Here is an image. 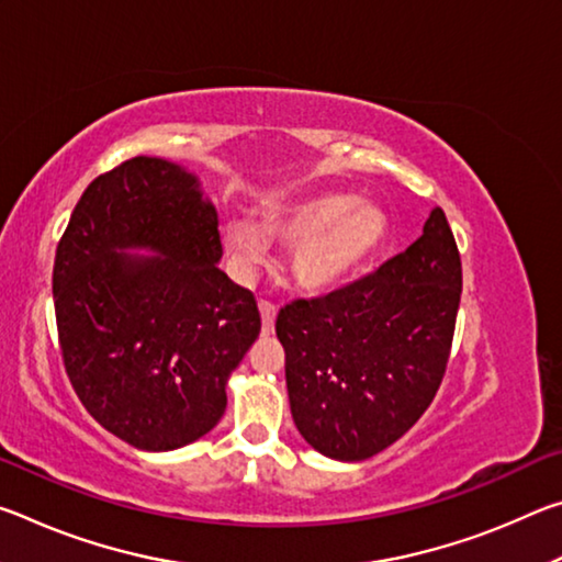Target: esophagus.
<instances>
[{"instance_id":"esophagus-1","label":"esophagus","mask_w":562,"mask_h":562,"mask_svg":"<svg viewBox=\"0 0 562 562\" xmlns=\"http://www.w3.org/2000/svg\"><path fill=\"white\" fill-rule=\"evenodd\" d=\"M274 315H278V312H274V307L270 302H260V317H262V331L265 335H270V331L274 329Z\"/></svg>"}]
</instances>
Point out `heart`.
Listing matches in <instances>:
<instances>
[{"label":"heart","instance_id":"obj_1","mask_svg":"<svg viewBox=\"0 0 562 562\" xmlns=\"http://www.w3.org/2000/svg\"><path fill=\"white\" fill-rule=\"evenodd\" d=\"M270 240L292 247L290 274L310 294L345 288L372 265L389 240V215L345 190L270 203L260 223L225 227V252L240 280H252L270 258Z\"/></svg>","mask_w":562,"mask_h":562}]
</instances>
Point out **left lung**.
I'll return each mask as SVG.
<instances>
[{
  "label": "left lung",
  "instance_id": "left-lung-1",
  "mask_svg": "<svg viewBox=\"0 0 562 562\" xmlns=\"http://www.w3.org/2000/svg\"><path fill=\"white\" fill-rule=\"evenodd\" d=\"M461 302V258L441 207L374 274L280 310L294 426L335 461L372 459L439 389Z\"/></svg>",
  "mask_w": 562,
  "mask_h": 562
}]
</instances>
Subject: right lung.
Here are the masks:
<instances>
[{"instance_id":"right-lung-1","label":"right lung","mask_w":562,"mask_h":562,"mask_svg":"<svg viewBox=\"0 0 562 562\" xmlns=\"http://www.w3.org/2000/svg\"><path fill=\"white\" fill-rule=\"evenodd\" d=\"M217 211L201 178L136 156L83 190L56 247L66 374L103 429L140 451L205 436L260 335L252 294L217 268Z\"/></svg>"}]
</instances>
